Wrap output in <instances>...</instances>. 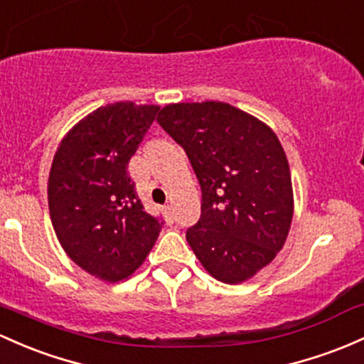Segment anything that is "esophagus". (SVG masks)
<instances>
[{
    "label": "esophagus",
    "mask_w": 364,
    "mask_h": 364,
    "mask_svg": "<svg viewBox=\"0 0 364 364\" xmlns=\"http://www.w3.org/2000/svg\"><path fill=\"white\" fill-rule=\"evenodd\" d=\"M162 214H164V218H166L167 221H169V223H173V221H174L173 205H169V203H167V205H164V207H162Z\"/></svg>",
    "instance_id": "obj_1"
}]
</instances>
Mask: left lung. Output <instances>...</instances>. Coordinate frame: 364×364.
I'll return each instance as SVG.
<instances>
[{
  "label": "left lung",
  "mask_w": 364,
  "mask_h": 364,
  "mask_svg": "<svg viewBox=\"0 0 364 364\" xmlns=\"http://www.w3.org/2000/svg\"><path fill=\"white\" fill-rule=\"evenodd\" d=\"M157 122L188 155L202 213L186 240L219 282L237 285L269 264L294 215L289 161L277 134L223 102L174 103Z\"/></svg>",
  "instance_id": "obj_1"
}]
</instances>
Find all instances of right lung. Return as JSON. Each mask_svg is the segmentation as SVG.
I'll return each instance as SVG.
<instances>
[{"instance_id":"1","label":"right lung","mask_w":364,"mask_h":364,"mask_svg":"<svg viewBox=\"0 0 364 364\" xmlns=\"http://www.w3.org/2000/svg\"><path fill=\"white\" fill-rule=\"evenodd\" d=\"M157 112L131 102L100 107L67 133L51 164L48 205L58 242L105 282L133 274L164 225L146 213L127 173Z\"/></svg>"}]
</instances>
